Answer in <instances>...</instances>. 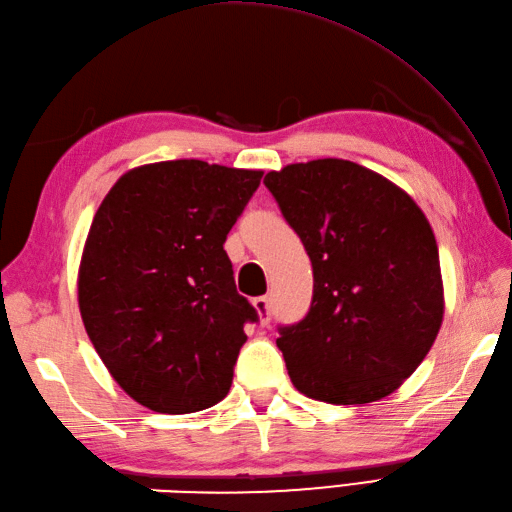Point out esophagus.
<instances>
[{"mask_svg": "<svg viewBox=\"0 0 512 512\" xmlns=\"http://www.w3.org/2000/svg\"><path fill=\"white\" fill-rule=\"evenodd\" d=\"M253 308L257 310V317H259V323L266 325L270 323V301H268V297H255L253 299Z\"/></svg>", "mask_w": 512, "mask_h": 512, "instance_id": "1", "label": "esophagus"}]
</instances>
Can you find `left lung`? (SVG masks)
<instances>
[{
  "label": "left lung",
  "mask_w": 512,
  "mask_h": 512,
  "mask_svg": "<svg viewBox=\"0 0 512 512\" xmlns=\"http://www.w3.org/2000/svg\"><path fill=\"white\" fill-rule=\"evenodd\" d=\"M312 262L306 317L279 328L292 385L330 405L389 396L429 354L444 317L436 235L411 195L341 158L266 173Z\"/></svg>",
  "instance_id": "1"
}]
</instances>
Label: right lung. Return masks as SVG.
Masks as SVG:
<instances>
[{"label":"right lung","mask_w":512,"mask_h":512,"mask_svg":"<svg viewBox=\"0 0 512 512\" xmlns=\"http://www.w3.org/2000/svg\"><path fill=\"white\" fill-rule=\"evenodd\" d=\"M264 171L165 160L129 169L96 211L79 266V310L127 396L193 413L231 389L257 310L224 242Z\"/></svg>","instance_id":"right-lung-1"}]
</instances>
